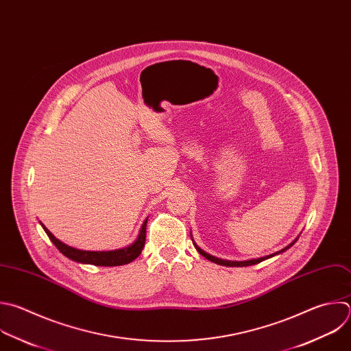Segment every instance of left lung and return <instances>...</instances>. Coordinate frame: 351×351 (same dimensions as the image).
Here are the masks:
<instances>
[{
    "label": "left lung",
    "instance_id": "1",
    "mask_svg": "<svg viewBox=\"0 0 351 351\" xmlns=\"http://www.w3.org/2000/svg\"><path fill=\"white\" fill-rule=\"evenodd\" d=\"M298 240V239H296ZM296 240L291 244V245H288L287 248H284V250H281L280 252H284V251H287L288 248H291L295 243H296ZM194 244V247L197 248V251L204 256V258H206L208 261H210V262H213V263H216V265H220V266H227V267H244V266H252V265H256V263H261V262H263L265 259H269V258H271V256H274V255H277V254H280V252H277V254H273V255H269V256H265V258H259V259H254V261H245V262H230V261H223V259H219V258H215V256H212V255H209V254H206V252H204L199 247H197L195 245V243H193Z\"/></svg>",
    "mask_w": 351,
    "mask_h": 351
}]
</instances>
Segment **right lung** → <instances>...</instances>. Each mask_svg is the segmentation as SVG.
I'll return each mask as SVG.
<instances>
[{
    "mask_svg": "<svg viewBox=\"0 0 351 351\" xmlns=\"http://www.w3.org/2000/svg\"><path fill=\"white\" fill-rule=\"evenodd\" d=\"M146 224L147 220L143 223L139 237L138 240L123 250H115V251H107V252H92V251H81V250H75L71 248L66 244H63L62 241H59L52 232L41 223L43 228L45 230L47 236L49 237V240L53 243V245L69 259L78 262V263H86V265H93V266H123V265H128L132 261H135L141 254L142 250L145 247V241H146Z\"/></svg>",
    "mask_w": 351,
    "mask_h": 351,
    "instance_id": "obj_1",
    "label": "right lung"
}]
</instances>
